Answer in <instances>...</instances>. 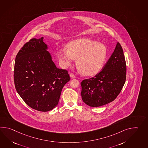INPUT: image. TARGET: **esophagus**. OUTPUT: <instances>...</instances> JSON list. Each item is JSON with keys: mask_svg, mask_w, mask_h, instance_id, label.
Instances as JSON below:
<instances>
[{"mask_svg": "<svg viewBox=\"0 0 148 148\" xmlns=\"http://www.w3.org/2000/svg\"><path fill=\"white\" fill-rule=\"evenodd\" d=\"M69 75H70V77H71V78H72V79H74V78H75L76 76L74 74H73V73H71L70 74H69Z\"/></svg>", "mask_w": 148, "mask_h": 148, "instance_id": "obj_1", "label": "esophagus"}]
</instances>
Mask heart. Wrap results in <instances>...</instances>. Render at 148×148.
<instances>
[{
	"instance_id": "b5f03b06",
	"label": "heart",
	"mask_w": 148,
	"mask_h": 148,
	"mask_svg": "<svg viewBox=\"0 0 148 148\" xmlns=\"http://www.w3.org/2000/svg\"><path fill=\"white\" fill-rule=\"evenodd\" d=\"M107 54L106 46L89 39L73 41L58 51L59 61L64 67L72 65L77 59V65L84 74L95 75L102 69Z\"/></svg>"
}]
</instances>
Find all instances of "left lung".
<instances>
[{
  "instance_id": "obj_1",
  "label": "left lung",
  "mask_w": 148,
  "mask_h": 148,
  "mask_svg": "<svg viewBox=\"0 0 148 148\" xmlns=\"http://www.w3.org/2000/svg\"><path fill=\"white\" fill-rule=\"evenodd\" d=\"M126 65L123 50L117 43L114 53L102 71L81 83L83 102L90 107H100L117 98L125 84Z\"/></svg>"
}]
</instances>
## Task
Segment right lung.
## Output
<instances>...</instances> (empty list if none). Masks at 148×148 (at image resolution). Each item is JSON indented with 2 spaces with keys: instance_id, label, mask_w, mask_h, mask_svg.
Masks as SVG:
<instances>
[{
  "instance_id": "obj_1",
  "label": "right lung",
  "mask_w": 148,
  "mask_h": 148,
  "mask_svg": "<svg viewBox=\"0 0 148 148\" xmlns=\"http://www.w3.org/2000/svg\"><path fill=\"white\" fill-rule=\"evenodd\" d=\"M43 39H31L21 48L15 58L14 80L17 92L27 105L46 112L58 105L70 77L67 70L56 67Z\"/></svg>"
}]
</instances>
